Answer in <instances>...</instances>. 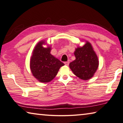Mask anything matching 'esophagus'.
Returning <instances> with one entry per match:
<instances>
[{
    "label": "esophagus",
    "instance_id": "34e87169",
    "mask_svg": "<svg viewBox=\"0 0 123 123\" xmlns=\"http://www.w3.org/2000/svg\"><path fill=\"white\" fill-rule=\"evenodd\" d=\"M64 64H65V65L68 66V65H69V62H64Z\"/></svg>",
    "mask_w": 123,
    "mask_h": 123
}]
</instances>
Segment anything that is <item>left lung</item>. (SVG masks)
Masks as SVG:
<instances>
[{
  "label": "left lung",
  "instance_id": "obj_1",
  "mask_svg": "<svg viewBox=\"0 0 123 123\" xmlns=\"http://www.w3.org/2000/svg\"><path fill=\"white\" fill-rule=\"evenodd\" d=\"M74 54L76 59L70 63V68L80 79H90L93 76L98 66V57L91 44L86 42L83 47L76 48Z\"/></svg>",
  "mask_w": 123,
  "mask_h": 123
}]
</instances>
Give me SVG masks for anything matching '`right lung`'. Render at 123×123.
I'll return each instance as SVG.
<instances>
[{"label": "right lung", "instance_id": "right-lung-1", "mask_svg": "<svg viewBox=\"0 0 123 123\" xmlns=\"http://www.w3.org/2000/svg\"><path fill=\"white\" fill-rule=\"evenodd\" d=\"M43 41L37 43L31 60V69L33 76L40 82H50L57 75L64 64L50 54L51 48H44Z\"/></svg>", "mask_w": 123, "mask_h": 123}]
</instances>
